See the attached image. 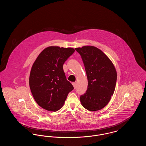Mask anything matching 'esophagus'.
<instances>
[{
    "label": "esophagus",
    "instance_id": "34e87169",
    "mask_svg": "<svg viewBox=\"0 0 146 146\" xmlns=\"http://www.w3.org/2000/svg\"><path fill=\"white\" fill-rule=\"evenodd\" d=\"M72 85H73V87H74V89H76V84L75 82H73V83H72Z\"/></svg>",
    "mask_w": 146,
    "mask_h": 146
}]
</instances>
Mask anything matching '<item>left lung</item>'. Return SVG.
I'll return each instance as SVG.
<instances>
[{"label":"left lung","instance_id":"left-lung-1","mask_svg":"<svg viewBox=\"0 0 146 146\" xmlns=\"http://www.w3.org/2000/svg\"><path fill=\"white\" fill-rule=\"evenodd\" d=\"M81 55L88 80L86 92L80 99L90 111L104 108L113 95L117 73L111 60L103 51L94 46L76 48Z\"/></svg>","mask_w":146,"mask_h":146}]
</instances>
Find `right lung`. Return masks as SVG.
Instances as JSON below:
<instances>
[{
    "mask_svg": "<svg viewBox=\"0 0 146 146\" xmlns=\"http://www.w3.org/2000/svg\"><path fill=\"white\" fill-rule=\"evenodd\" d=\"M75 50L51 46L44 49L31 68L29 84L35 102L49 111L62 108L74 88L66 78L63 65Z\"/></svg>",
    "mask_w": 146,
    "mask_h": 146,
    "instance_id": "obj_1",
    "label": "right lung"
}]
</instances>
